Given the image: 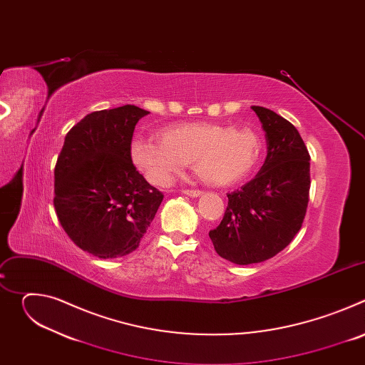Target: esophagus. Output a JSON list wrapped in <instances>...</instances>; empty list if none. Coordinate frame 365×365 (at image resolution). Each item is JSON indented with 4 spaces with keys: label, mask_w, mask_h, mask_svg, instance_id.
<instances>
[{
    "label": "esophagus",
    "mask_w": 365,
    "mask_h": 365,
    "mask_svg": "<svg viewBox=\"0 0 365 365\" xmlns=\"http://www.w3.org/2000/svg\"><path fill=\"white\" fill-rule=\"evenodd\" d=\"M185 195H187V196H192V197H196V196H200L202 195V192L200 190H197V189H185V190H182Z\"/></svg>",
    "instance_id": "1"
}]
</instances>
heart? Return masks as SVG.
<instances>
[{
	"mask_svg": "<svg viewBox=\"0 0 365 365\" xmlns=\"http://www.w3.org/2000/svg\"><path fill=\"white\" fill-rule=\"evenodd\" d=\"M159 141L135 137L130 159L144 179L168 186L190 162L192 169L210 185L231 186L250 176L262 160L264 144L257 131L211 123L166 127Z\"/></svg>",
	"mask_w": 365,
	"mask_h": 365,
	"instance_id": "heart-1",
	"label": "heart"
}]
</instances>
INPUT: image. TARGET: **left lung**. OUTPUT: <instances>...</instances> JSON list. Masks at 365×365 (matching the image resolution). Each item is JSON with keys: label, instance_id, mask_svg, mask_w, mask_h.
I'll list each match as a JSON object with an SVG mask.
<instances>
[{"label": "left lung", "instance_id": "obj_1", "mask_svg": "<svg viewBox=\"0 0 365 365\" xmlns=\"http://www.w3.org/2000/svg\"><path fill=\"white\" fill-rule=\"evenodd\" d=\"M267 158L252 180L228 193L221 224L210 231L215 251L235 264L262 263L286 248L302 228L310 189V155L296 127L264 107Z\"/></svg>", "mask_w": 365, "mask_h": 365}]
</instances>
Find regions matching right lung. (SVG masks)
Wrapping results in <instances>:
<instances>
[{
	"mask_svg": "<svg viewBox=\"0 0 365 365\" xmlns=\"http://www.w3.org/2000/svg\"><path fill=\"white\" fill-rule=\"evenodd\" d=\"M147 114L135 106L95 111L65 137L53 205L68 237L95 257L133 252L163 200L130 159L135 124Z\"/></svg>",
	"mask_w": 365,
	"mask_h": 365,
	"instance_id": "right-lung-1",
	"label": "right lung"
}]
</instances>
